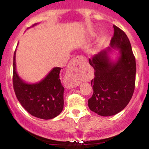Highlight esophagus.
<instances>
[{"label":"esophagus","mask_w":149,"mask_h":149,"mask_svg":"<svg viewBox=\"0 0 149 149\" xmlns=\"http://www.w3.org/2000/svg\"><path fill=\"white\" fill-rule=\"evenodd\" d=\"M85 59L82 56H77L70 62L69 69L65 74L64 80L70 88H73L80 84L85 70Z\"/></svg>","instance_id":"obj_1"}]
</instances>
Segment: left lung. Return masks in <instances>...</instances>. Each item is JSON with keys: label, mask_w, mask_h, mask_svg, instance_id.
<instances>
[{"label": "left lung", "mask_w": 149, "mask_h": 149, "mask_svg": "<svg viewBox=\"0 0 149 149\" xmlns=\"http://www.w3.org/2000/svg\"><path fill=\"white\" fill-rule=\"evenodd\" d=\"M113 29L110 46L89 59L95 69V78L91 80L93 95L88 100V107L102 116H113L123 110L135 87L136 61L131 44L123 31L115 25ZM112 49L120 53L116 62L108 56Z\"/></svg>", "instance_id": "obj_1"}]
</instances>
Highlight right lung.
<instances>
[{"label":"right lung","mask_w":149,"mask_h":149,"mask_svg":"<svg viewBox=\"0 0 149 149\" xmlns=\"http://www.w3.org/2000/svg\"><path fill=\"white\" fill-rule=\"evenodd\" d=\"M15 57L16 50L13 57V81L18 101L26 111L35 117L45 120L55 118L64 108V88L59 79L61 68H53L41 81L29 84L18 76Z\"/></svg>","instance_id":"obj_1"}]
</instances>
